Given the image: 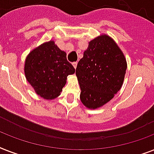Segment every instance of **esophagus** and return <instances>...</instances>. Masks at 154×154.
Wrapping results in <instances>:
<instances>
[{
	"label": "esophagus",
	"instance_id": "1",
	"mask_svg": "<svg viewBox=\"0 0 154 154\" xmlns=\"http://www.w3.org/2000/svg\"><path fill=\"white\" fill-rule=\"evenodd\" d=\"M72 65H73L74 69H76V68H77V62H73L72 63Z\"/></svg>",
	"mask_w": 154,
	"mask_h": 154
}]
</instances>
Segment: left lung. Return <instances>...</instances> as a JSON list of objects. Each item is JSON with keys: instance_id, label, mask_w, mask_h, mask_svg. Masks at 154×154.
<instances>
[{"instance_id": "left-lung-1", "label": "left lung", "mask_w": 154, "mask_h": 154, "mask_svg": "<svg viewBox=\"0 0 154 154\" xmlns=\"http://www.w3.org/2000/svg\"><path fill=\"white\" fill-rule=\"evenodd\" d=\"M126 69L124 53L112 37L101 34L90 41L76 69L82 104L96 109L109 102L122 88Z\"/></svg>"}]
</instances>
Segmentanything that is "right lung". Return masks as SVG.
<instances>
[{
  "label": "right lung",
  "instance_id": "add662e5",
  "mask_svg": "<svg viewBox=\"0 0 154 154\" xmlns=\"http://www.w3.org/2000/svg\"><path fill=\"white\" fill-rule=\"evenodd\" d=\"M24 71L35 93L49 101L60 96L67 77L74 73L75 69L67 60L66 53L60 50L54 41H49L28 54Z\"/></svg>",
  "mask_w": 154,
  "mask_h": 154
}]
</instances>
